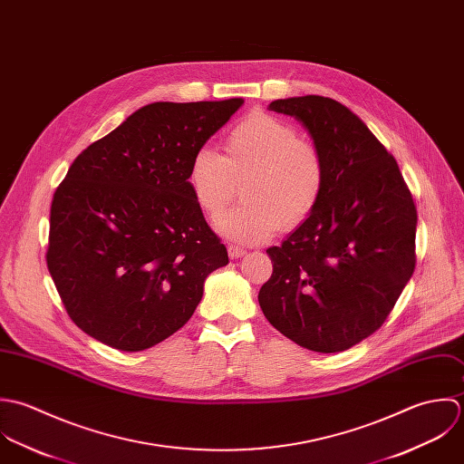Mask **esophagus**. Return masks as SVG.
Instances as JSON below:
<instances>
[{
	"mask_svg": "<svg viewBox=\"0 0 464 464\" xmlns=\"http://www.w3.org/2000/svg\"><path fill=\"white\" fill-rule=\"evenodd\" d=\"M227 255H229L231 260H237V258H242L246 255V249H242L238 246H229L227 247Z\"/></svg>",
	"mask_w": 464,
	"mask_h": 464,
	"instance_id": "1",
	"label": "esophagus"
}]
</instances>
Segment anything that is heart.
Segmentation results:
<instances>
[{
	"label": "heart",
	"instance_id": "b5f03b06",
	"mask_svg": "<svg viewBox=\"0 0 464 464\" xmlns=\"http://www.w3.org/2000/svg\"><path fill=\"white\" fill-rule=\"evenodd\" d=\"M244 181L238 206L217 222L229 240L260 244L281 226H297L315 209L324 188V163L299 132L266 112L238 121L226 138V156L200 147L189 163L188 185L209 215H220Z\"/></svg>",
	"mask_w": 464,
	"mask_h": 464
}]
</instances>
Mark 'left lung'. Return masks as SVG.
<instances>
[{
  "instance_id": "obj_1",
  "label": "left lung",
  "mask_w": 464,
  "mask_h": 464,
  "mask_svg": "<svg viewBox=\"0 0 464 464\" xmlns=\"http://www.w3.org/2000/svg\"><path fill=\"white\" fill-rule=\"evenodd\" d=\"M269 111L295 118L324 163L315 209L267 249L258 303L301 348L344 352L376 332L414 273L418 215L394 158L343 103L292 96Z\"/></svg>"
}]
</instances>
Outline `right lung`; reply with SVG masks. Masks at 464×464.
<instances>
[{"label":"right lung","instance_id":"right-lung-1","mask_svg":"<svg viewBox=\"0 0 464 464\" xmlns=\"http://www.w3.org/2000/svg\"><path fill=\"white\" fill-rule=\"evenodd\" d=\"M242 103H149L70 167L52 200L46 264L68 315L96 341L120 352L156 346L227 266L188 170Z\"/></svg>","mask_w":464,"mask_h":464}]
</instances>
